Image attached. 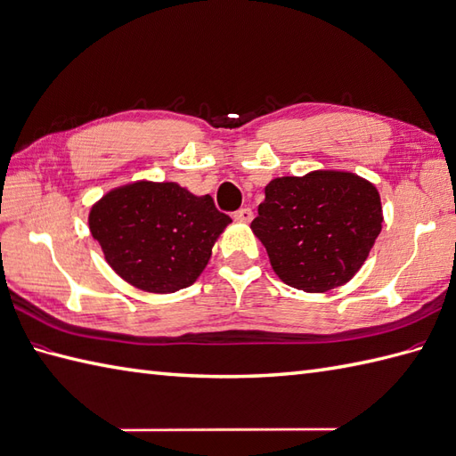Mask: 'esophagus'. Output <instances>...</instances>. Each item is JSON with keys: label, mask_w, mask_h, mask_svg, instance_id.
I'll list each match as a JSON object with an SVG mask.
<instances>
[{"label": "esophagus", "mask_w": 456, "mask_h": 456, "mask_svg": "<svg viewBox=\"0 0 456 456\" xmlns=\"http://www.w3.org/2000/svg\"><path fill=\"white\" fill-rule=\"evenodd\" d=\"M232 217H235L237 221H242V224H250V221H252V209L250 208H240V209L235 211V214H232Z\"/></svg>", "instance_id": "esophagus-1"}]
</instances>
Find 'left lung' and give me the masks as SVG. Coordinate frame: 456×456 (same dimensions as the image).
<instances>
[{
	"label": "left lung",
	"mask_w": 456,
	"mask_h": 456,
	"mask_svg": "<svg viewBox=\"0 0 456 456\" xmlns=\"http://www.w3.org/2000/svg\"><path fill=\"white\" fill-rule=\"evenodd\" d=\"M250 229L278 278L295 289L324 293L352 280L383 227L373 183L347 171L280 176Z\"/></svg>",
	"instance_id": "obj_1"
}]
</instances>
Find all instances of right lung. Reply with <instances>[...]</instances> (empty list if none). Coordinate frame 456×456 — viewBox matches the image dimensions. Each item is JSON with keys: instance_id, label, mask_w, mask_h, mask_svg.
<instances>
[{"instance_id": "1", "label": "right lung", "mask_w": 456, "mask_h": 456, "mask_svg": "<svg viewBox=\"0 0 456 456\" xmlns=\"http://www.w3.org/2000/svg\"><path fill=\"white\" fill-rule=\"evenodd\" d=\"M231 217L209 194L176 183L137 180L104 194L89 211L91 235L118 276L147 293L192 285Z\"/></svg>"}]
</instances>
